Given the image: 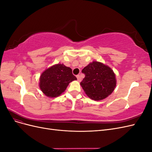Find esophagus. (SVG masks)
Instances as JSON below:
<instances>
[{
  "label": "esophagus",
  "instance_id": "obj_1",
  "mask_svg": "<svg viewBox=\"0 0 152 152\" xmlns=\"http://www.w3.org/2000/svg\"><path fill=\"white\" fill-rule=\"evenodd\" d=\"M77 80L79 81V82H80L82 80V79H81L80 75H77Z\"/></svg>",
  "mask_w": 152,
  "mask_h": 152
}]
</instances>
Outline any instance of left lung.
Instances as JSON below:
<instances>
[{
	"label": "left lung",
	"mask_w": 152,
	"mask_h": 152,
	"mask_svg": "<svg viewBox=\"0 0 152 152\" xmlns=\"http://www.w3.org/2000/svg\"><path fill=\"white\" fill-rule=\"evenodd\" d=\"M82 72L85 77L80 86L91 99L99 101L112 93L116 86L115 74L111 68L98 61H93Z\"/></svg>",
	"instance_id": "8db88e82"
}]
</instances>
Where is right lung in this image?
Returning <instances> with one entry per match:
<instances>
[{"instance_id": "add662e5", "label": "right lung", "mask_w": 152, "mask_h": 152, "mask_svg": "<svg viewBox=\"0 0 152 152\" xmlns=\"http://www.w3.org/2000/svg\"><path fill=\"white\" fill-rule=\"evenodd\" d=\"M77 80L70 67L56 64L46 69L40 77L39 86L42 93L49 98H56L66 89L70 82Z\"/></svg>"}]
</instances>
